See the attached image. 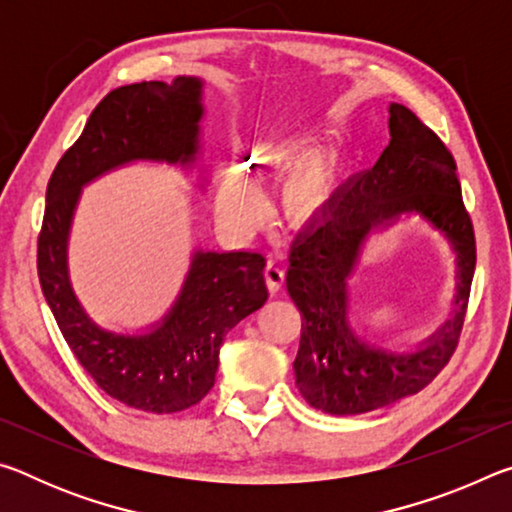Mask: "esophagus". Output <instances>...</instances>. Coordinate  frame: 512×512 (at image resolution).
Here are the masks:
<instances>
[{
    "label": "esophagus",
    "instance_id": "obj_1",
    "mask_svg": "<svg viewBox=\"0 0 512 512\" xmlns=\"http://www.w3.org/2000/svg\"><path fill=\"white\" fill-rule=\"evenodd\" d=\"M264 280H266V287H268V291H271V293L282 289L284 271H282L280 264L273 262V259H268L266 266H264Z\"/></svg>",
    "mask_w": 512,
    "mask_h": 512
}]
</instances>
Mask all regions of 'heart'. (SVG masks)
Returning a JSON list of instances; mask_svg holds the SVG:
<instances>
[{
	"label": "heart",
	"mask_w": 512,
	"mask_h": 512,
	"mask_svg": "<svg viewBox=\"0 0 512 512\" xmlns=\"http://www.w3.org/2000/svg\"><path fill=\"white\" fill-rule=\"evenodd\" d=\"M241 167L246 169L250 178L257 180L266 173L280 169L282 158L273 151H259L246 155ZM320 203H323V187H320L316 176L296 173V176L289 178L282 194V212L291 225H300L311 219ZM216 212L230 230L248 232L266 219L268 205L257 185L239 176V173H228L219 187V196H216Z\"/></svg>",
	"instance_id": "1"
}]
</instances>
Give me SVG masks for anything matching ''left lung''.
Wrapping results in <instances>:
<instances>
[{
    "label": "left lung",
    "mask_w": 512,
    "mask_h": 512,
    "mask_svg": "<svg viewBox=\"0 0 512 512\" xmlns=\"http://www.w3.org/2000/svg\"><path fill=\"white\" fill-rule=\"evenodd\" d=\"M391 142L375 167L348 180L323 216L291 246L287 291L300 309L302 397L318 411L357 415L420 393L447 366L461 339L476 266L472 219L461 196L454 155L413 112L391 103ZM402 213H420L457 253L455 314L427 342L393 353L361 342L347 318V277L370 231Z\"/></svg>",
    "instance_id": "left-lung-1"
}]
</instances>
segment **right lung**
<instances>
[{"instance_id":"add662e5","label":"right lung","mask_w":512,"mask_h":512,"mask_svg":"<svg viewBox=\"0 0 512 512\" xmlns=\"http://www.w3.org/2000/svg\"><path fill=\"white\" fill-rule=\"evenodd\" d=\"M203 81H144L108 92L47 185L38 237V277L69 350L117 402L146 413H178L210 393L225 334L268 298L262 253L196 250L178 300L151 332L103 329L76 300L67 239L81 189L121 164L153 160L192 167L201 149Z\"/></svg>"}]
</instances>
